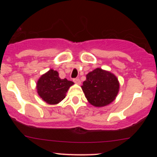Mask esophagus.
I'll return each mask as SVG.
<instances>
[{
  "mask_svg": "<svg viewBox=\"0 0 157 157\" xmlns=\"http://www.w3.org/2000/svg\"><path fill=\"white\" fill-rule=\"evenodd\" d=\"M73 81L75 82V83H77V84H80V82H81L80 79H79V78L73 79Z\"/></svg>",
  "mask_w": 157,
  "mask_h": 157,
  "instance_id": "34e87169",
  "label": "esophagus"
}]
</instances>
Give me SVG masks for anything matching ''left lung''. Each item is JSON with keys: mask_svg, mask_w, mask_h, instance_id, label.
I'll list each match as a JSON object with an SVG mask.
<instances>
[{"mask_svg": "<svg viewBox=\"0 0 157 157\" xmlns=\"http://www.w3.org/2000/svg\"><path fill=\"white\" fill-rule=\"evenodd\" d=\"M120 88L118 80L113 74L96 68L86 75L82 89L91 105L102 107L114 100Z\"/></svg>", "mask_w": 157, "mask_h": 157, "instance_id": "left-lung-1", "label": "left lung"}]
</instances>
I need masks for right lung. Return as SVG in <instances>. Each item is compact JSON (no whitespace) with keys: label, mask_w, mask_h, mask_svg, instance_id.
I'll return each mask as SVG.
<instances>
[{"label":"right lung","mask_w":157,"mask_h":157,"mask_svg":"<svg viewBox=\"0 0 157 157\" xmlns=\"http://www.w3.org/2000/svg\"><path fill=\"white\" fill-rule=\"evenodd\" d=\"M73 84L72 81L60 79L58 72L51 69L37 81V93L45 102L54 105L63 100L68 88Z\"/></svg>","instance_id":"add662e5"}]
</instances>
